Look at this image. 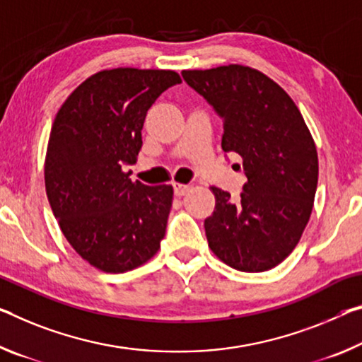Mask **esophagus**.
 Wrapping results in <instances>:
<instances>
[{
  "label": "esophagus",
  "mask_w": 362,
  "mask_h": 362,
  "mask_svg": "<svg viewBox=\"0 0 362 362\" xmlns=\"http://www.w3.org/2000/svg\"><path fill=\"white\" fill-rule=\"evenodd\" d=\"M190 190V185H185V183H179V182H174V193L177 197H183V194H187V192Z\"/></svg>",
  "instance_id": "obj_1"
}]
</instances>
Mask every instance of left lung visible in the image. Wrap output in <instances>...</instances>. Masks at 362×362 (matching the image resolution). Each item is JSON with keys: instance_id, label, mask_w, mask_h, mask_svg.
<instances>
[{"instance_id": "8db88e82", "label": "left lung", "mask_w": 362, "mask_h": 362, "mask_svg": "<svg viewBox=\"0 0 362 362\" xmlns=\"http://www.w3.org/2000/svg\"><path fill=\"white\" fill-rule=\"evenodd\" d=\"M182 76L222 117V150L242 158L248 179L237 202L211 187L209 248L237 271H269L295 250L311 217L319 175L311 132L288 93L257 69L228 64Z\"/></svg>"}]
</instances>
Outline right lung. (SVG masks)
Returning a JSON list of instances; mask_svg holds the SVG:
<instances>
[{"instance_id":"right-lung-1","label":"right lung","mask_w":362,"mask_h":362,"mask_svg":"<svg viewBox=\"0 0 362 362\" xmlns=\"http://www.w3.org/2000/svg\"><path fill=\"white\" fill-rule=\"evenodd\" d=\"M182 78L175 71L117 67L83 80L51 127L45 187L61 232L78 256L107 274L140 267L160 248L172 185L132 182L148 109Z\"/></svg>"}]
</instances>
